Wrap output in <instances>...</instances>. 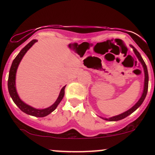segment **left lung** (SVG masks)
<instances>
[{
	"label": "left lung",
	"instance_id": "8db88e82",
	"mask_svg": "<svg viewBox=\"0 0 155 155\" xmlns=\"http://www.w3.org/2000/svg\"><path fill=\"white\" fill-rule=\"evenodd\" d=\"M130 47L133 48V51H134L135 54H136V56L137 57V58H138V60H139L140 63H141L142 66H143V71H144V77L145 78H144V85H143V92H142V95H141V96H140V99L138 101H137L136 104H135L134 106H133V107H131L130 108V109L127 110V111H124V112H123V113L120 114H119V115H117V116H114V117H109V118H104V117H100L101 118L103 119V120L114 122V121H119V120H122V119L125 118V117L129 116L130 114H131L133 112H134L135 111H136V110L138 107H140V105L143 104V101H144L146 96H147V91H148V84H149V74H148V70H147V65H146L145 62L143 61L142 57L140 56V53L138 52V51H137V49H136V48H135L132 45H130Z\"/></svg>",
	"mask_w": 155,
	"mask_h": 155
}]
</instances>
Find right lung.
Here are the masks:
<instances>
[{"instance_id": "add662e5", "label": "right lung", "mask_w": 155, "mask_h": 155, "mask_svg": "<svg viewBox=\"0 0 155 155\" xmlns=\"http://www.w3.org/2000/svg\"><path fill=\"white\" fill-rule=\"evenodd\" d=\"M37 41H37L36 39L32 40L30 43L27 44L25 47L19 51V54L17 55V57L15 58V60H13L9 71V74H8V89L11 97H12V100L15 102V104L18 106L21 111L24 112V113L27 114L31 115V116H34L37 117H44L47 116V115L51 114L53 111H54V110L56 109V108L58 107V106L59 105L60 103L61 102V101L63 100L64 95H65V88L66 85L64 86L61 89L59 96H58V99H57L54 104L49 106V107L43 108V109H39V108L32 107V106H29V105L25 104V102H23V101L20 99V97H19L18 93H17V89H16V74H17V68H18L19 63H20L21 60H22L24 55L25 54V53L29 50V49H31L32 46Z\"/></svg>"}]
</instances>
